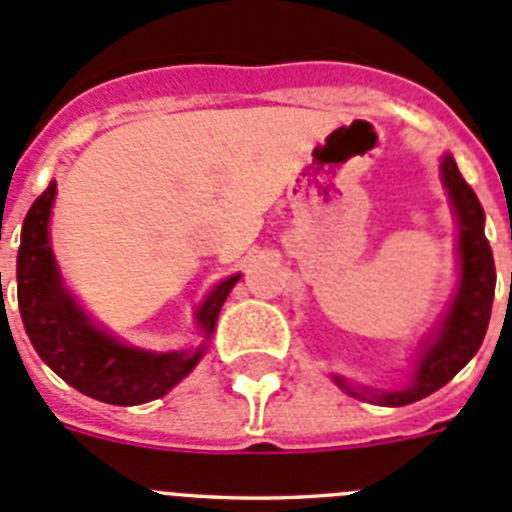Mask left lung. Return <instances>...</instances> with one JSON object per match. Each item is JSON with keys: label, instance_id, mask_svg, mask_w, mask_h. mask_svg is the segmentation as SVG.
Here are the masks:
<instances>
[{"label": "left lung", "instance_id": "8db88e82", "mask_svg": "<svg viewBox=\"0 0 512 512\" xmlns=\"http://www.w3.org/2000/svg\"><path fill=\"white\" fill-rule=\"evenodd\" d=\"M441 179L459 220V289L433 333V341L423 343L413 379L402 390H372V387L354 390L343 377H333L348 395L387 408L423 400L451 382L477 354L490 325L492 300H495V261L485 238V210L479 205L474 189L459 174L451 153H446L441 161Z\"/></svg>", "mask_w": 512, "mask_h": 512}]
</instances>
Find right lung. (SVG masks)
I'll use <instances>...</instances> for the list:
<instances>
[{
  "mask_svg": "<svg viewBox=\"0 0 512 512\" xmlns=\"http://www.w3.org/2000/svg\"><path fill=\"white\" fill-rule=\"evenodd\" d=\"M56 182L48 184L25 215L17 253V302L22 325L40 359L74 390L107 405H143L182 382L205 356V346L184 351H143L99 330L63 287L48 238ZM241 274L212 289L197 310L205 338L215 330L220 307Z\"/></svg>",
  "mask_w": 512,
  "mask_h": 512,
  "instance_id": "right-lung-1",
  "label": "right lung"
}]
</instances>
